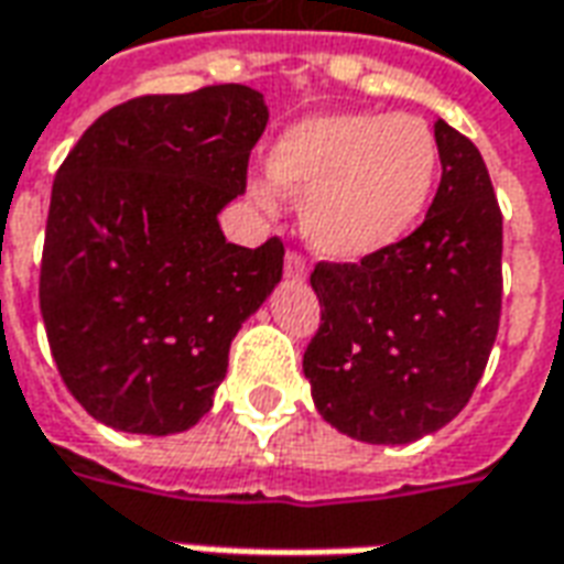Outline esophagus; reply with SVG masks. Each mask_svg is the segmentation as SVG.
<instances>
[{"label":"esophagus","instance_id":"obj_1","mask_svg":"<svg viewBox=\"0 0 564 564\" xmlns=\"http://www.w3.org/2000/svg\"><path fill=\"white\" fill-rule=\"evenodd\" d=\"M283 274L290 278V281H305L307 278V262L302 253H295V250H286V257H283Z\"/></svg>","mask_w":564,"mask_h":564}]
</instances>
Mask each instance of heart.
Wrapping results in <instances>:
<instances>
[{"mask_svg":"<svg viewBox=\"0 0 564 564\" xmlns=\"http://www.w3.org/2000/svg\"><path fill=\"white\" fill-rule=\"evenodd\" d=\"M269 177L302 198V232L319 257L359 262L423 220L441 181V144L411 115H314L274 139ZM257 196L271 202L269 186Z\"/></svg>","mask_w":564,"mask_h":564,"instance_id":"b5f03b06","label":"heart"}]
</instances>
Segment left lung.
I'll return each mask as SVG.
<instances>
[{
	"mask_svg": "<svg viewBox=\"0 0 564 564\" xmlns=\"http://www.w3.org/2000/svg\"><path fill=\"white\" fill-rule=\"evenodd\" d=\"M425 220L359 262H317L319 329L302 359L319 416L366 444L432 435L471 399L501 317V210L471 139L435 123Z\"/></svg>",
	"mask_w": 564,
	"mask_h": 564,
	"instance_id": "obj_1",
	"label": "left lung"
}]
</instances>
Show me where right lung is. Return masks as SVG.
Segmentation results:
<instances>
[{"label": "right lung", "instance_id": "obj_1", "mask_svg": "<svg viewBox=\"0 0 564 564\" xmlns=\"http://www.w3.org/2000/svg\"><path fill=\"white\" fill-rule=\"evenodd\" d=\"M265 123L245 84L139 96L59 165L39 302L59 378L99 423L172 435L210 411L229 344L283 274L281 238L250 250L217 223Z\"/></svg>", "mask_w": 564, "mask_h": 564}]
</instances>
